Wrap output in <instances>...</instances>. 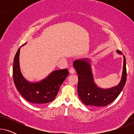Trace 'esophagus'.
<instances>
[{
	"instance_id": "obj_1",
	"label": "esophagus",
	"mask_w": 134,
	"mask_h": 134,
	"mask_svg": "<svg viewBox=\"0 0 134 134\" xmlns=\"http://www.w3.org/2000/svg\"><path fill=\"white\" fill-rule=\"evenodd\" d=\"M69 73H70V74H74L75 73V69H74V68H71L70 69H69Z\"/></svg>"
}]
</instances>
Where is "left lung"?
Here are the masks:
<instances>
[{
  "label": "left lung",
  "mask_w": 134,
  "mask_h": 134,
  "mask_svg": "<svg viewBox=\"0 0 134 134\" xmlns=\"http://www.w3.org/2000/svg\"><path fill=\"white\" fill-rule=\"evenodd\" d=\"M117 54L122 55L117 50ZM78 74L77 92L80 99L85 105L100 107L111 104L119 96L125 85L127 78L126 58L123 55V66L121 80L118 85L108 88L99 87L95 83L90 58H85L73 62Z\"/></svg>",
  "instance_id": "1"
}]
</instances>
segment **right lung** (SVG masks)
I'll return each mask as SVG.
<instances>
[{
  "label": "right lung",
  "mask_w": 134,
  "mask_h": 134,
  "mask_svg": "<svg viewBox=\"0 0 134 134\" xmlns=\"http://www.w3.org/2000/svg\"><path fill=\"white\" fill-rule=\"evenodd\" d=\"M20 49L21 47L14 57L13 67V77L16 88L25 99L32 103L44 104L52 102L57 95L60 86L69 75L68 71L66 69L55 70L39 81H29L23 76L20 68Z\"/></svg>",
  "instance_id": "right-lung-1"
}]
</instances>
